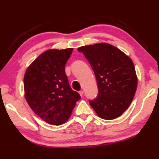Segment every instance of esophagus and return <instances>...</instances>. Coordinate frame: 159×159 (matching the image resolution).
Here are the masks:
<instances>
[{
    "instance_id": "1",
    "label": "esophagus",
    "mask_w": 159,
    "mask_h": 159,
    "mask_svg": "<svg viewBox=\"0 0 159 159\" xmlns=\"http://www.w3.org/2000/svg\"><path fill=\"white\" fill-rule=\"evenodd\" d=\"M79 95H81V96L82 97L83 96V95H84V92L82 91V90H81V91H79Z\"/></svg>"
}]
</instances>
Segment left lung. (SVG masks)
Masks as SVG:
<instances>
[{
  "mask_svg": "<svg viewBox=\"0 0 159 159\" xmlns=\"http://www.w3.org/2000/svg\"><path fill=\"white\" fill-rule=\"evenodd\" d=\"M90 64L96 78L98 96L89 104L99 117L121 116L133 101L138 78L133 61L117 47L107 43L78 48Z\"/></svg>",
  "mask_w": 159,
  "mask_h": 159,
  "instance_id": "8db88e82",
  "label": "left lung"
}]
</instances>
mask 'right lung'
Here are the masks:
<instances>
[{"label": "right lung", "instance_id": "add662e5", "mask_svg": "<svg viewBox=\"0 0 159 159\" xmlns=\"http://www.w3.org/2000/svg\"><path fill=\"white\" fill-rule=\"evenodd\" d=\"M72 50L51 49L43 52L24 74L26 102L38 116L52 125L66 123L81 98L71 89L65 74V64Z\"/></svg>", "mask_w": 159, "mask_h": 159}]
</instances>
